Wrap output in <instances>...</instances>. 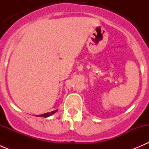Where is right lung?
I'll use <instances>...</instances> for the list:
<instances>
[{
  "label": "right lung",
  "instance_id": "1",
  "mask_svg": "<svg viewBox=\"0 0 149 149\" xmlns=\"http://www.w3.org/2000/svg\"><path fill=\"white\" fill-rule=\"evenodd\" d=\"M56 112H57V110H54V111H52V112H47V113L43 114V115H37V117H43V118H47V117H49V116H50V115H53V114L55 113Z\"/></svg>",
  "mask_w": 149,
  "mask_h": 149
}]
</instances>
